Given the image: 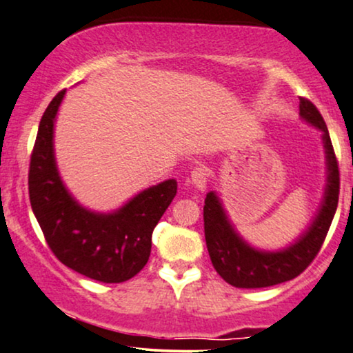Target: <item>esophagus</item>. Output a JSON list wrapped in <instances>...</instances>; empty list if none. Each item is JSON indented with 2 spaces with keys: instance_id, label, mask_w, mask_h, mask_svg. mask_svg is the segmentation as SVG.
<instances>
[{
  "instance_id": "1",
  "label": "esophagus",
  "mask_w": 353,
  "mask_h": 353,
  "mask_svg": "<svg viewBox=\"0 0 353 353\" xmlns=\"http://www.w3.org/2000/svg\"><path fill=\"white\" fill-rule=\"evenodd\" d=\"M209 173H208V170H205L204 167H194L193 170H191V175H190V181L191 185H194L196 188H198V190H201L203 191L204 188H205V185H208V180H209Z\"/></svg>"
}]
</instances>
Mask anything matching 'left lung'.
<instances>
[{
	"instance_id": "8db88e82",
	"label": "left lung",
	"mask_w": 353,
	"mask_h": 353,
	"mask_svg": "<svg viewBox=\"0 0 353 353\" xmlns=\"http://www.w3.org/2000/svg\"><path fill=\"white\" fill-rule=\"evenodd\" d=\"M300 115L323 131L327 159V185L316 219L295 245L276 253L251 248L233 230L217 196L210 191L204 199V235L210 261L219 276L233 287L261 288L292 281L313 263L326 240L341 190L339 163L326 123L314 103L300 97Z\"/></svg>"
}]
</instances>
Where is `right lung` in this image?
<instances>
[{
    "label": "right lung",
    "instance_id": "1",
    "mask_svg": "<svg viewBox=\"0 0 353 353\" xmlns=\"http://www.w3.org/2000/svg\"><path fill=\"white\" fill-rule=\"evenodd\" d=\"M66 89L45 110L32 149L29 198L53 254L82 276L105 283L130 281L145 266L152 232L176 194V181L148 188L112 214L79 205L59 178L53 154V126Z\"/></svg>",
    "mask_w": 353,
    "mask_h": 353
}]
</instances>
